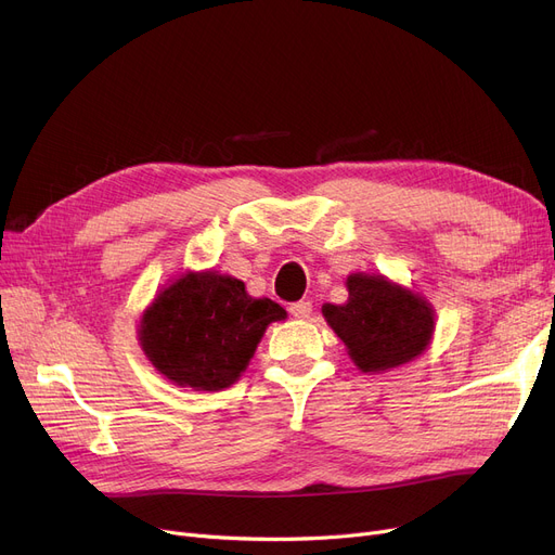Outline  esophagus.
<instances>
[{
    "label": "esophagus",
    "instance_id": "34e87169",
    "mask_svg": "<svg viewBox=\"0 0 555 555\" xmlns=\"http://www.w3.org/2000/svg\"><path fill=\"white\" fill-rule=\"evenodd\" d=\"M289 312H293L295 319H308L312 314V304L310 301H297L289 306Z\"/></svg>",
    "mask_w": 555,
    "mask_h": 555
}]
</instances>
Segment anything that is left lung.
Listing matches in <instances>:
<instances>
[{
  "instance_id": "obj_1",
  "label": "left lung",
  "mask_w": 555,
  "mask_h": 555,
  "mask_svg": "<svg viewBox=\"0 0 555 555\" xmlns=\"http://www.w3.org/2000/svg\"><path fill=\"white\" fill-rule=\"evenodd\" d=\"M348 301L322 308L328 326L364 373H383L416 360L434 335V310L412 289L383 274H351Z\"/></svg>"
}]
</instances>
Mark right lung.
Masks as SVG:
<instances>
[{
  "label": "right lung",
  "mask_w": 555,
  "mask_h": 555,
  "mask_svg": "<svg viewBox=\"0 0 555 555\" xmlns=\"http://www.w3.org/2000/svg\"><path fill=\"white\" fill-rule=\"evenodd\" d=\"M285 317L276 301L249 297L238 279L189 272L143 310L139 344L170 383L220 391L247 369L266 328Z\"/></svg>",
  "instance_id": "obj_1"
}]
</instances>
